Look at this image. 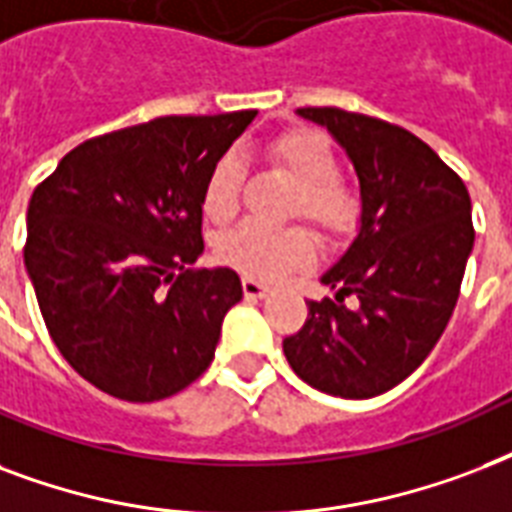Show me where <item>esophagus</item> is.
I'll use <instances>...</instances> for the list:
<instances>
[{
	"mask_svg": "<svg viewBox=\"0 0 512 512\" xmlns=\"http://www.w3.org/2000/svg\"><path fill=\"white\" fill-rule=\"evenodd\" d=\"M243 291L248 299H264L269 293V285H264L261 280H253V277H243Z\"/></svg>",
	"mask_w": 512,
	"mask_h": 512,
	"instance_id": "esophagus-1",
	"label": "esophagus"
}]
</instances>
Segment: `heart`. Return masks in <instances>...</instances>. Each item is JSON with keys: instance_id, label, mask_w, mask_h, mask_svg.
<instances>
[{"instance_id": "b5f03b06", "label": "heart", "mask_w": 512, "mask_h": 512, "mask_svg": "<svg viewBox=\"0 0 512 512\" xmlns=\"http://www.w3.org/2000/svg\"><path fill=\"white\" fill-rule=\"evenodd\" d=\"M264 157L275 170L296 181L288 216L307 219L331 237L355 232L363 216L358 189L339 176V154L323 133L310 128L285 130L269 138ZM245 189V162L227 152L213 162L202 186V213L213 224H229L240 213ZM227 267L248 277L277 280L293 269L310 267L318 256V243L307 227L272 229L264 224H245L219 245Z\"/></svg>"}]
</instances>
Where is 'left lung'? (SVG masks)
<instances>
[{
  "label": "left lung",
  "instance_id": "left-lung-1",
  "mask_svg": "<svg viewBox=\"0 0 512 512\" xmlns=\"http://www.w3.org/2000/svg\"><path fill=\"white\" fill-rule=\"evenodd\" d=\"M326 125L360 178V232L323 275L336 301H307L283 339L296 376L339 398H374L414 374L449 326L473 251L465 181L400 125L336 106H304ZM355 292L350 311L343 296Z\"/></svg>",
  "mask_w": 512,
  "mask_h": 512
}]
</instances>
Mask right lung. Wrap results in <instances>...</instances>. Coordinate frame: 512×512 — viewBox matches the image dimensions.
Here are the masks:
<instances>
[{"instance_id": "obj_1", "label": "right lung", "mask_w": 512, "mask_h": 512, "mask_svg": "<svg viewBox=\"0 0 512 512\" xmlns=\"http://www.w3.org/2000/svg\"><path fill=\"white\" fill-rule=\"evenodd\" d=\"M256 112L157 117L74 146L37 184L23 261L55 347L130 403L205 374L243 285L186 269L202 253V186Z\"/></svg>"}]
</instances>
